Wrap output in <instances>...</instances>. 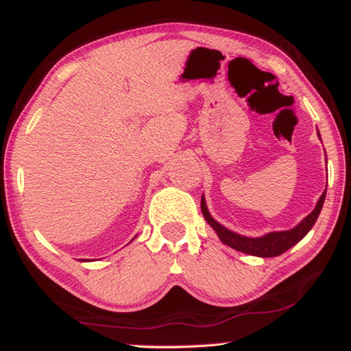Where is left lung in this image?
I'll list each match as a JSON object with an SVG mask.
<instances>
[{"instance_id":"obj_1","label":"left lung","mask_w":351,"mask_h":351,"mask_svg":"<svg viewBox=\"0 0 351 351\" xmlns=\"http://www.w3.org/2000/svg\"><path fill=\"white\" fill-rule=\"evenodd\" d=\"M317 136L320 138L319 132H317ZM325 195H326V190H324V193L320 195L314 210L310 213V215H306L304 219H302L295 228L289 230H276V232H268L261 237L240 235L234 232V230L224 228L223 224H219L217 219L210 215L209 209H207L204 195L201 197V212H203L206 221L212 226V229L215 230L217 235L219 237V240H221L224 245L235 249V251L255 255V257H263V258L277 257V255H282L283 252H287L289 247L297 245V243L310 232L314 223H316L320 210H322Z\"/></svg>"}]
</instances>
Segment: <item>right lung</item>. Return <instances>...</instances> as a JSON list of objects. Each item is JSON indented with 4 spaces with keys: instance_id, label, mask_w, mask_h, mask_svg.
<instances>
[{
    "instance_id": "right-lung-1",
    "label": "right lung",
    "mask_w": 351,
    "mask_h": 351,
    "mask_svg": "<svg viewBox=\"0 0 351 351\" xmlns=\"http://www.w3.org/2000/svg\"><path fill=\"white\" fill-rule=\"evenodd\" d=\"M133 240H134V239H133ZM80 261H88V260H85V258H82V260H80Z\"/></svg>"
}]
</instances>
